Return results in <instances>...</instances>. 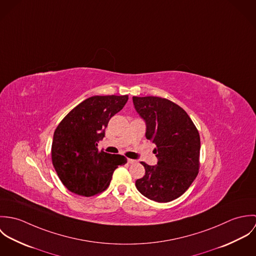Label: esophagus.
Here are the masks:
<instances>
[{
	"mask_svg": "<svg viewBox=\"0 0 256 256\" xmlns=\"http://www.w3.org/2000/svg\"><path fill=\"white\" fill-rule=\"evenodd\" d=\"M127 162H128V164H135V162H136V160H132V158H128V160H127Z\"/></svg>",
	"mask_w": 256,
	"mask_h": 256,
	"instance_id": "obj_1",
	"label": "esophagus"
}]
</instances>
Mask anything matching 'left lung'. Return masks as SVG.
Returning a JSON list of instances; mask_svg holds the SVG:
<instances>
[{"instance_id":"1","label":"left lung","mask_w":256,"mask_h":256,"mask_svg":"<svg viewBox=\"0 0 256 256\" xmlns=\"http://www.w3.org/2000/svg\"><path fill=\"white\" fill-rule=\"evenodd\" d=\"M135 110L146 122V138L158 158L156 166L141 162L145 176L136 187L160 203L172 201L189 188L199 172L200 136L188 114L176 104L158 96H133Z\"/></svg>"}]
</instances>
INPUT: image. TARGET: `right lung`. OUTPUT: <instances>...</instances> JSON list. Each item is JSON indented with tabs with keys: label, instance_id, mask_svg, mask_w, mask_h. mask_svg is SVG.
I'll return each instance as SVG.
<instances>
[{
	"label": "right lung",
	"instance_id": "obj_1",
	"mask_svg": "<svg viewBox=\"0 0 256 256\" xmlns=\"http://www.w3.org/2000/svg\"><path fill=\"white\" fill-rule=\"evenodd\" d=\"M128 96H94L71 110L57 126L51 148L52 164L68 190L94 196L110 185L112 174L127 162L121 154L98 150L110 118L124 108Z\"/></svg>",
	"mask_w": 256,
	"mask_h": 256
}]
</instances>
